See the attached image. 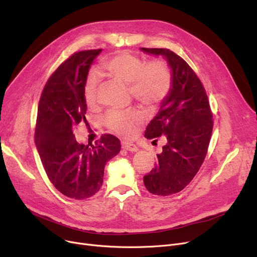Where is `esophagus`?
Instances as JSON below:
<instances>
[{
    "label": "esophagus",
    "mask_w": 257,
    "mask_h": 257,
    "mask_svg": "<svg viewBox=\"0 0 257 257\" xmlns=\"http://www.w3.org/2000/svg\"><path fill=\"white\" fill-rule=\"evenodd\" d=\"M121 148H123L124 150L130 151V152H138L139 151V148L136 145L131 144V143H123V145H121Z\"/></svg>",
    "instance_id": "esophagus-1"
}]
</instances>
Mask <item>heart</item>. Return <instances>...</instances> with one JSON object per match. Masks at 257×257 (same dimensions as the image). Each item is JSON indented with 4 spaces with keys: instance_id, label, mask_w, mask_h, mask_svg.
Masks as SVG:
<instances>
[{
    "instance_id": "b5f03b06",
    "label": "heart",
    "mask_w": 257,
    "mask_h": 257,
    "mask_svg": "<svg viewBox=\"0 0 257 257\" xmlns=\"http://www.w3.org/2000/svg\"><path fill=\"white\" fill-rule=\"evenodd\" d=\"M102 71L119 82L129 85L132 96L146 106H155L163 101L172 86V71L165 60L145 63L129 53H118L105 60ZM100 79L97 73H90L84 83L83 93L87 106L93 107L98 101ZM143 120L137 110H111L104 116V124L110 130L130 138Z\"/></svg>"
}]
</instances>
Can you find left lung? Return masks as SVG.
I'll return each mask as SVG.
<instances>
[{"mask_svg": "<svg viewBox=\"0 0 257 257\" xmlns=\"http://www.w3.org/2000/svg\"><path fill=\"white\" fill-rule=\"evenodd\" d=\"M141 50L164 56L172 71L171 89L145 132L149 140L164 136L167 144L157 154L155 168L144 176V184L151 194L170 196L182 191L203 164L212 132V114L200 79L180 56L169 49Z\"/></svg>", "mask_w": 257, "mask_h": 257, "instance_id": "left-lung-1", "label": "left lung"}]
</instances>
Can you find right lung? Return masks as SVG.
<instances>
[{"instance_id": "1", "label": "right lung", "mask_w": 257, "mask_h": 257, "mask_svg": "<svg viewBox=\"0 0 257 257\" xmlns=\"http://www.w3.org/2000/svg\"><path fill=\"white\" fill-rule=\"evenodd\" d=\"M102 52L75 53L52 74L40 96L35 145L50 181L64 196L83 200L99 192L104 168L120 150V143L104 134L96 145L79 144L73 129L86 124L84 83L94 58Z\"/></svg>"}]
</instances>
